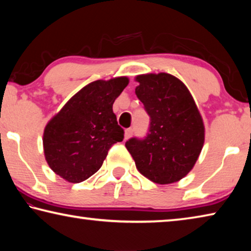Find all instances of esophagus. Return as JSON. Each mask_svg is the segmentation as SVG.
I'll return each instance as SVG.
<instances>
[{
  "instance_id": "1",
  "label": "esophagus",
  "mask_w": 251,
  "mask_h": 251,
  "mask_svg": "<svg viewBox=\"0 0 251 251\" xmlns=\"http://www.w3.org/2000/svg\"><path fill=\"white\" fill-rule=\"evenodd\" d=\"M134 133V129L133 128H128L125 130V139H128L131 137V135Z\"/></svg>"
}]
</instances>
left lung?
<instances>
[{
  "instance_id": "1",
  "label": "left lung",
  "mask_w": 251,
  "mask_h": 251,
  "mask_svg": "<svg viewBox=\"0 0 251 251\" xmlns=\"http://www.w3.org/2000/svg\"><path fill=\"white\" fill-rule=\"evenodd\" d=\"M135 88L151 117L146 137L125 143L142 175L156 184L176 182L192 171L205 141V127L186 85L167 73L138 75Z\"/></svg>"
}]
</instances>
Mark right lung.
<instances>
[{
    "label": "right lung",
    "mask_w": 251,
    "mask_h": 251,
    "mask_svg": "<svg viewBox=\"0 0 251 251\" xmlns=\"http://www.w3.org/2000/svg\"><path fill=\"white\" fill-rule=\"evenodd\" d=\"M128 78L99 79L83 87L45 126L43 146L50 169L70 182L99 171L109 148L124 139L113 104Z\"/></svg>",
    "instance_id": "right-lung-1"
}]
</instances>
